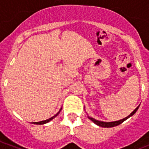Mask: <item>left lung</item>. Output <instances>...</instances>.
<instances>
[{"label":"left lung","instance_id":"left-lung-1","mask_svg":"<svg viewBox=\"0 0 149 149\" xmlns=\"http://www.w3.org/2000/svg\"><path fill=\"white\" fill-rule=\"evenodd\" d=\"M140 105V104H139ZM139 106L136 107L135 110H134V111L131 113V114L129 116H127V117H125V118H124V119H120V120H118V121H115V122H102V121H98V120H96V119H95L94 118H93V117L89 116V115L87 114V117L89 118V119H90L91 121L93 122H94L95 125H97L100 126V127H115V126H117L119 125H120V124H122V122H124V121H125L126 119H127L128 118H130L131 116H132L133 115H134L135 113L136 112V110H138V108L139 107Z\"/></svg>","mask_w":149,"mask_h":149}]
</instances>
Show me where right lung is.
Listing matches in <instances>:
<instances>
[{"label":"right lung","mask_w":149,"mask_h":149,"mask_svg":"<svg viewBox=\"0 0 149 149\" xmlns=\"http://www.w3.org/2000/svg\"><path fill=\"white\" fill-rule=\"evenodd\" d=\"M62 110V107L60 108V110H59V112L57 113L56 114H55L54 116H53L52 117H51V118H49L48 119H46V120H44V121H41V122H32V124H35V125H44V124H46V123H48V122H49L50 121H51L53 119H54L55 117L56 116H58V114L60 113V111H61Z\"/></svg>","instance_id":"1"}]
</instances>
